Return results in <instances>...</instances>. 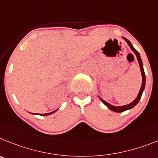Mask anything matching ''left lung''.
<instances>
[{"label": "left lung", "instance_id": "obj_1", "mask_svg": "<svg viewBox=\"0 0 158 158\" xmlns=\"http://www.w3.org/2000/svg\"><path fill=\"white\" fill-rule=\"evenodd\" d=\"M123 38L125 40V42H127V45H129V47L131 48V50L134 52V53L135 54V56H136V58H137V60H138V62H139V68H140V71H141V73H142V86H141V88H140V90H139V94H138L137 97H136V98L135 99L133 102H131L130 104H128V105H125V106H113V105H111V104L108 103L107 102H106V101L103 100L102 98H100V97H99L100 100L102 101V102H103V103L105 104V105H106V106H107V107L109 108L110 110L113 111V112H116V113H122V112H124V111L128 110V109H132V108H134L135 106L136 105L139 103V100L141 99L142 94H143V92L144 91L145 86H146V76H145L144 69H143V61H142L141 56H140V55H139V52H138L135 49L134 46H133V45H132V44L130 42V41L127 40L126 38H123Z\"/></svg>", "mask_w": 158, "mask_h": 158}]
</instances>
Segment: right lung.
Segmentation results:
<instances>
[{
  "label": "right lung",
  "mask_w": 158,
  "mask_h": 158,
  "mask_svg": "<svg viewBox=\"0 0 158 158\" xmlns=\"http://www.w3.org/2000/svg\"><path fill=\"white\" fill-rule=\"evenodd\" d=\"M57 111V109L55 111H52V112H51V113H45V114H41L42 115V116H48V115H50V114H52L53 113H55V112H56ZM31 114H35V113H31Z\"/></svg>",
  "instance_id": "1"
}]
</instances>
